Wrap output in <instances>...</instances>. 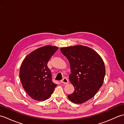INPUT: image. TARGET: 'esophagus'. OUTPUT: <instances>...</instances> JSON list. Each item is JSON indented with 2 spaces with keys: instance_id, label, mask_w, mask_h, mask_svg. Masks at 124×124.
<instances>
[{
  "instance_id": "34e87169",
  "label": "esophagus",
  "mask_w": 124,
  "mask_h": 124,
  "mask_svg": "<svg viewBox=\"0 0 124 124\" xmlns=\"http://www.w3.org/2000/svg\"><path fill=\"white\" fill-rule=\"evenodd\" d=\"M61 83L63 84H68V83H69V81H68V80L67 79V78H64L61 80Z\"/></svg>"
}]
</instances>
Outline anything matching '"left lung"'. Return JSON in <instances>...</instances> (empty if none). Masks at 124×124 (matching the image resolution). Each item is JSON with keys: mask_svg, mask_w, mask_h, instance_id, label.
<instances>
[{"mask_svg": "<svg viewBox=\"0 0 124 124\" xmlns=\"http://www.w3.org/2000/svg\"><path fill=\"white\" fill-rule=\"evenodd\" d=\"M60 50L69 62L71 72L69 80L75 88L68 99L74 103H83L92 99L103 83L106 74L103 61L87 46L76 45Z\"/></svg>", "mask_w": 124, "mask_h": 124, "instance_id": "left-lung-1", "label": "left lung"}]
</instances>
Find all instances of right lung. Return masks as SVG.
<instances>
[{
	"label": "right lung",
	"mask_w": 124,
	"mask_h": 124,
	"mask_svg": "<svg viewBox=\"0 0 124 124\" xmlns=\"http://www.w3.org/2000/svg\"><path fill=\"white\" fill-rule=\"evenodd\" d=\"M57 49L51 45L38 48L26 56L21 65L19 76L23 88L37 101L48 99L57 86L52 81L47 63Z\"/></svg>",
	"instance_id": "1"
}]
</instances>
